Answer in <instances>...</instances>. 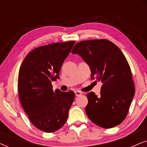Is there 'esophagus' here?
<instances>
[{
    "label": "esophagus",
    "mask_w": 147,
    "mask_h": 147,
    "mask_svg": "<svg viewBox=\"0 0 147 147\" xmlns=\"http://www.w3.org/2000/svg\"><path fill=\"white\" fill-rule=\"evenodd\" d=\"M75 94L76 96H80L82 94V92L79 91V90H76V91H75Z\"/></svg>",
    "instance_id": "obj_1"
}]
</instances>
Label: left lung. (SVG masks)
I'll return each mask as SVG.
<instances>
[{
	"label": "left lung",
	"mask_w": 147,
	"mask_h": 147,
	"mask_svg": "<svg viewBox=\"0 0 147 147\" xmlns=\"http://www.w3.org/2000/svg\"><path fill=\"white\" fill-rule=\"evenodd\" d=\"M89 65L92 79L103 84L98 96L87 94L86 113L92 122L104 128L118 125L125 119L134 96V86L125 56L115 44L106 39L77 43L72 49Z\"/></svg>",
	"instance_id": "8db88e82"
}]
</instances>
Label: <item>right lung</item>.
<instances>
[{
  "instance_id": "right-lung-1",
  "label": "right lung",
  "mask_w": 147,
  "mask_h": 147,
  "mask_svg": "<svg viewBox=\"0 0 147 147\" xmlns=\"http://www.w3.org/2000/svg\"><path fill=\"white\" fill-rule=\"evenodd\" d=\"M75 43H55L35 48L26 56L19 69L21 104L33 125L44 132H55L65 124L75 98L73 91L53 92L51 85L52 81L59 78L62 64Z\"/></svg>"
}]
</instances>
